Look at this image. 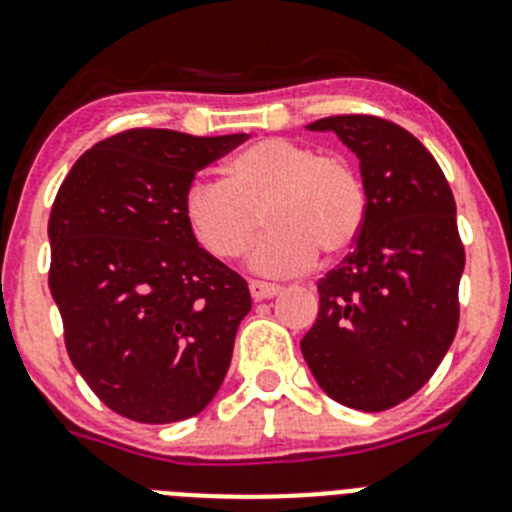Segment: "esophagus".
<instances>
[{
  "instance_id": "1",
  "label": "esophagus",
  "mask_w": 512,
  "mask_h": 512,
  "mask_svg": "<svg viewBox=\"0 0 512 512\" xmlns=\"http://www.w3.org/2000/svg\"><path fill=\"white\" fill-rule=\"evenodd\" d=\"M248 289H251L253 300H269V297H277L279 292H282L279 284L259 282V279H251V282H248Z\"/></svg>"
}]
</instances>
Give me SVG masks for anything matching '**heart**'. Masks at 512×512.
I'll use <instances>...</instances> for the list:
<instances>
[{"instance_id":"1","label":"heart","mask_w":512,"mask_h":512,"mask_svg":"<svg viewBox=\"0 0 512 512\" xmlns=\"http://www.w3.org/2000/svg\"><path fill=\"white\" fill-rule=\"evenodd\" d=\"M184 220L207 253L233 261L256 241L251 266L266 277L300 274L315 253L333 261L354 246L366 220L359 171L289 138H264L235 153L223 182H192Z\"/></svg>"}]
</instances>
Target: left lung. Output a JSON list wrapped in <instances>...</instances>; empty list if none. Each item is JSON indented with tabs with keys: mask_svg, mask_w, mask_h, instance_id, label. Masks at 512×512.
Masks as SVG:
<instances>
[{
	"mask_svg": "<svg viewBox=\"0 0 512 512\" xmlns=\"http://www.w3.org/2000/svg\"><path fill=\"white\" fill-rule=\"evenodd\" d=\"M307 128L333 130L359 156L366 220L354 251L318 282L302 356L336 402L390 410L433 377L459 328L454 194L431 151L384 117L336 115Z\"/></svg>",
	"mask_w": 512,
	"mask_h": 512,
	"instance_id": "8db88e82",
	"label": "left lung"
}]
</instances>
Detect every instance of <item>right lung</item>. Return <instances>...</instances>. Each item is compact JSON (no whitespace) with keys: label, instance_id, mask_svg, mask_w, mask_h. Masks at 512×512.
<instances>
[{"label":"right lung","instance_id":"add662e5","mask_svg":"<svg viewBox=\"0 0 512 512\" xmlns=\"http://www.w3.org/2000/svg\"><path fill=\"white\" fill-rule=\"evenodd\" d=\"M246 135L133 128L71 166L48 220V287L76 372L117 415L176 423L220 390L246 279L197 246L184 220L194 174Z\"/></svg>","mask_w":512,"mask_h":512}]
</instances>
